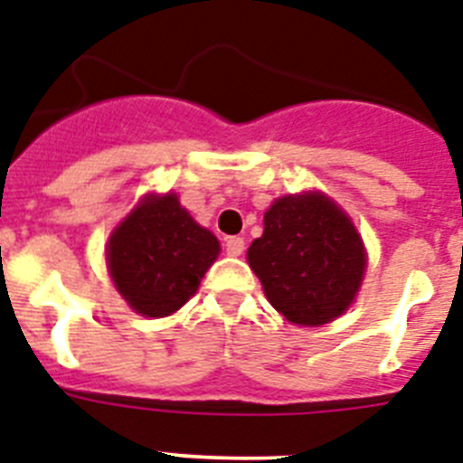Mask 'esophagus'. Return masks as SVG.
I'll return each instance as SVG.
<instances>
[{
    "label": "esophagus",
    "instance_id": "34e87169",
    "mask_svg": "<svg viewBox=\"0 0 463 463\" xmlns=\"http://www.w3.org/2000/svg\"><path fill=\"white\" fill-rule=\"evenodd\" d=\"M224 248H227V255H232V258H239V255L243 253L246 243H243V239H241V236H229L227 243H224Z\"/></svg>",
    "mask_w": 463,
    "mask_h": 463
}]
</instances>
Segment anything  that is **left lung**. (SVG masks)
Returning <instances> with one entry per match:
<instances>
[{
  "label": "left lung",
  "mask_w": 463,
  "mask_h": 463,
  "mask_svg": "<svg viewBox=\"0 0 463 463\" xmlns=\"http://www.w3.org/2000/svg\"><path fill=\"white\" fill-rule=\"evenodd\" d=\"M248 265L288 322L322 326L353 305L366 250L353 220L328 196L307 191L269 205L265 232L248 248Z\"/></svg>",
  "instance_id": "1"
}]
</instances>
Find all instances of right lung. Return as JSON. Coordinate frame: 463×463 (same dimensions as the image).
I'll return each instance as SVG.
<instances>
[{"mask_svg":"<svg viewBox=\"0 0 463 463\" xmlns=\"http://www.w3.org/2000/svg\"><path fill=\"white\" fill-rule=\"evenodd\" d=\"M220 255L213 232L182 208L177 194H148L109 239L106 262L118 293L141 317L177 312Z\"/></svg>","mask_w":463,"mask_h":463,"instance_id":"1","label":"right lung"}]
</instances>
